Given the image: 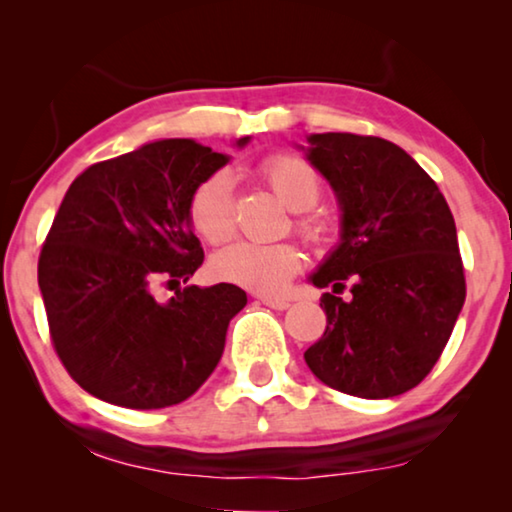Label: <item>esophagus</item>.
Instances as JSON below:
<instances>
[{
  "mask_svg": "<svg viewBox=\"0 0 512 512\" xmlns=\"http://www.w3.org/2000/svg\"><path fill=\"white\" fill-rule=\"evenodd\" d=\"M261 303L272 307V310H286L291 303L286 298H272V296H261Z\"/></svg>",
  "mask_w": 512,
  "mask_h": 512,
  "instance_id": "esophagus-1",
  "label": "esophagus"
}]
</instances>
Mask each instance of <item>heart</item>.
<instances>
[{"label":"heart","instance_id":"heart-1","mask_svg":"<svg viewBox=\"0 0 512 512\" xmlns=\"http://www.w3.org/2000/svg\"><path fill=\"white\" fill-rule=\"evenodd\" d=\"M272 193L293 212H303L293 226L314 247H326L338 237V221L328 214H307L321 198V179L314 167L293 153H275L258 165ZM188 221L195 233L209 244L228 240L235 230L233 177L226 170L207 174L188 198ZM303 268V254L291 242L228 244L212 258L214 275L228 284L256 293H279L289 279Z\"/></svg>","mask_w":512,"mask_h":512}]
</instances>
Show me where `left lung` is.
Here are the masks:
<instances>
[{"label": "left lung", "mask_w": 512, "mask_h": 512, "mask_svg": "<svg viewBox=\"0 0 512 512\" xmlns=\"http://www.w3.org/2000/svg\"><path fill=\"white\" fill-rule=\"evenodd\" d=\"M307 160L342 209L340 244L310 277L326 331L305 352L314 375L359 398L417 387L450 340L466 300L457 226L436 181L382 137H307ZM350 286L352 299L339 293Z\"/></svg>", "instance_id": "obj_1"}]
</instances>
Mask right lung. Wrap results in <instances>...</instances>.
Wrapping results in <instances>:
<instances>
[{
  "label": "right lung",
  "mask_w": 512,
  "mask_h": 512,
  "mask_svg": "<svg viewBox=\"0 0 512 512\" xmlns=\"http://www.w3.org/2000/svg\"><path fill=\"white\" fill-rule=\"evenodd\" d=\"M226 163L193 139H160L90 165L69 186L41 247L39 289L55 352L88 394L156 410L214 373L247 293L186 286L160 303L153 291L188 282L205 261L188 198Z\"/></svg>",
  "instance_id": "1"
}]
</instances>
